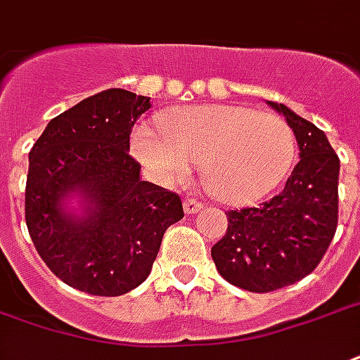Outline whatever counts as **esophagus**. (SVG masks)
I'll list each match as a JSON object with an SVG mask.
<instances>
[{
    "label": "esophagus",
    "mask_w": 360,
    "mask_h": 360,
    "mask_svg": "<svg viewBox=\"0 0 360 360\" xmlns=\"http://www.w3.org/2000/svg\"><path fill=\"white\" fill-rule=\"evenodd\" d=\"M183 206H185V212H187V214H196V212H200L202 210V202L188 196V198H185V202H183Z\"/></svg>",
    "instance_id": "1"
}]
</instances>
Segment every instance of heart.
Returning a JSON list of instances; mask_svg holds the SVG:
<instances>
[{
  "label": "heart",
  "mask_w": 360,
  "mask_h": 360,
  "mask_svg": "<svg viewBox=\"0 0 360 360\" xmlns=\"http://www.w3.org/2000/svg\"><path fill=\"white\" fill-rule=\"evenodd\" d=\"M160 127L133 133V153L164 183H179L200 162V177L212 196L246 204L281 183L294 158L288 124L269 112L236 105L183 108L160 120Z\"/></svg>",
  "instance_id": "heart-1"
}]
</instances>
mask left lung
I'll list each match as a JSON object with an SVG mask.
<instances>
[{"mask_svg": "<svg viewBox=\"0 0 360 360\" xmlns=\"http://www.w3.org/2000/svg\"><path fill=\"white\" fill-rule=\"evenodd\" d=\"M281 112L300 146V162L281 193L255 207L231 210L212 257L219 275L248 292H273L313 273L338 227L340 158L322 129L286 105Z\"/></svg>", "mask_w": 360, "mask_h": 360, "instance_id": "left-lung-1", "label": "left lung"}]
</instances>
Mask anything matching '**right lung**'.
<instances>
[{"label": "right lung", "mask_w": 360, "mask_h": 360, "mask_svg": "<svg viewBox=\"0 0 360 360\" xmlns=\"http://www.w3.org/2000/svg\"><path fill=\"white\" fill-rule=\"evenodd\" d=\"M150 98L106 89L53 118L30 150L24 215L57 278L91 295L127 294L153 269L162 236L183 219L177 193L141 181L129 135ZM78 192L82 218L65 212Z\"/></svg>", "instance_id": "add662e5"}]
</instances>
